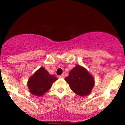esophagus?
Instances as JSON below:
<instances>
[{"label":"esophagus","instance_id":"1","mask_svg":"<svg viewBox=\"0 0 125 125\" xmlns=\"http://www.w3.org/2000/svg\"><path fill=\"white\" fill-rule=\"evenodd\" d=\"M58 77H59V78H64V75L61 74V75H60V76H58Z\"/></svg>","mask_w":125,"mask_h":125}]
</instances>
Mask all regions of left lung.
I'll use <instances>...</instances> for the list:
<instances>
[{
  "instance_id": "8db88e82",
  "label": "left lung",
  "mask_w": 125,
  "mask_h": 125,
  "mask_svg": "<svg viewBox=\"0 0 125 125\" xmlns=\"http://www.w3.org/2000/svg\"><path fill=\"white\" fill-rule=\"evenodd\" d=\"M64 79L69 84L71 90L80 96L89 94L94 86L93 76L79 65L71 69L69 76Z\"/></svg>"
}]
</instances>
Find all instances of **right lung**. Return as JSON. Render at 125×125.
I'll return each mask as SVG.
<instances>
[{"instance_id":"obj_1","label":"right lung","mask_w":125,"mask_h":125,"mask_svg":"<svg viewBox=\"0 0 125 125\" xmlns=\"http://www.w3.org/2000/svg\"><path fill=\"white\" fill-rule=\"evenodd\" d=\"M57 79L54 75L49 74L47 70L41 67L30 77L27 86L32 94L41 96L50 89L53 83Z\"/></svg>"}]
</instances>
